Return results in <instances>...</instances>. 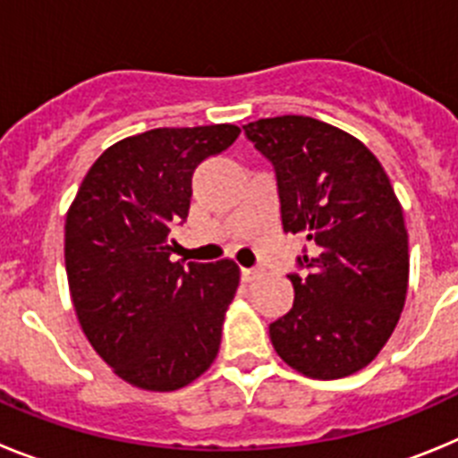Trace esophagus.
<instances>
[{
  "label": "esophagus",
  "mask_w": 458,
  "mask_h": 458,
  "mask_svg": "<svg viewBox=\"0 0 458 458\" xmlns=\"http://www.w3.org/2000/svg\"><path fill=\"white\" fill-rule=\"evenodd\" d=\"M259 275H261V270H259V268H242L241 270L242 282H254V279H257Z\"/></svg>",
  "instance_id": "esophagus-1"
}]
</instances>
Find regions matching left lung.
<instances>
[{
	"mask_svg": "<svg viewBox=\"0 0 458 458\" xmlns=\"http://www.w3.org/2000/svg\"><path fill=\"white\" fill-rule=\"evenodd\" d=\"M275 169L286 233L310 248L291 273L293 307L270 323L286 365L333 380L367 367L402 317L408 291V232L386 169L349 132L311 116L242 125Z\"/></svg>",
	"mask_w": 458,
	"mask_h": 458,
	"instance_id": "left-lung-1",
	"label": "left lung"
}]
</instances>
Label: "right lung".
<instances>
[{
  "mask_svg": "<svg viewBox=\"0 0 458 458\" xmlns=\"http://www.w3.org/2000/svg\"><path fill=\"white\" fill-rule=\"evenodd\" d=\"M232 123L156 128L125 137L91 165L66 216V275L80 326L119 378L172 392L199 378L220 351L241 270L172 261L192 174L232 147Z\"/></svg>",
  "mask_w": 458,
  "mask_h": 458,
  "instance_id": "add662e5",
  "label": "right lung"
}]
</instances>
